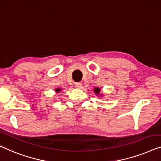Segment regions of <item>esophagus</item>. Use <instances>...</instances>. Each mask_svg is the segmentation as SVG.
<instances>
[{
	"instance_id": "obj_1",
	"label": "esophagus",
	"mask_w": 161,
	"mask_h": 161,
	"mask_svg": "<svg viewBox=\"0 0 161 161\" xmlns=\"http://www.w3.org/2000/svg\"><path fill=\"white\" fill-rule=\"evenodd\" d=\"M75 87L76 88H81V87H82V84H81V82H76L75 83Z\"/></svg>"
}]
</instances>
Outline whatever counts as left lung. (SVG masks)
<instances>
[{
    "label": "left lung",
    "instance_id": "8db88e82",
    "mask_svg": "<svg viewBox=\"0 0 161 161\" xmlns=\"http://www.w3.org/2000/svg\"><path fill=\"white\" fill-rule=\"evenodd\" d=\"M94 91L97 95H98L99 93V92H100V89H99V88H98V87H96V88H95Z\"/></svg>",
    "mask_w": 161,
    "mask_h": 161
}]
</instances>
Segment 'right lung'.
Returning <instances> with one entry per match:
<instances>
[{
    "instance_id": "right-lung-1",
    "label": "right lung",
    "mask_w": 161,
    "mask_h": 161,
    "mask_svg": "<svg viewBox=\"0 0 161 161\" xmlns=\"http://www.w3.org/2000/svg\"><path fill=\"white\" fill-rule=\"evenodd\" d=\"M60 90H61V89H58H58H56V90H55V91H56V92H58L59 91H60Z\"/></svg>"
}]
</instances>
